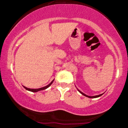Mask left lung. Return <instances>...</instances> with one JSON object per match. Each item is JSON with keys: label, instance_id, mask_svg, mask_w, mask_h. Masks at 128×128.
Segmentation results:
<instances>
[{"label": "left lung", "instance_id": "1", "mask_svg": "<svg viewBox=\"0 0 128 128\" xmlns=\"http://www.w3.org/2000/svg\"><path fill=\"white\" fill-rule=\"evenodd\" d=\"M78 91L80 92L81 93V94H82V95H83V96H86V97H89V98H97V97H99L100 96H102V94H99V95H98V96H87V95L84 94V93H82V92H81V91H80V90H78Z\"/></svg>", "mask_w": 128, "mask_h": 128}]
</instances>
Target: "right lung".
Listing matches in <instances>:
<instances>
[{"label": "right lung", "instance_id": "obj_1", "mask_svg": "<svg viewBox=\"0 0 128 128\" xmlns=\"http://www.w3.org/2000/svg\"><path fill=\"white\" fill-rule=\"evenodd\" d=\"M54 81V80H53V81H52V82H51L50 84H48V85L46 86H44V87H42V88H38V89H30V88H26V87H25V86H24V88H25V89H26V90H28V91L32 92H37L40 91V90H44V89H47V88H48V87L50 86L51 84L53 83Z\"/></svg>", "mask_w": 128, "mask_h": 128}]
</instances>
